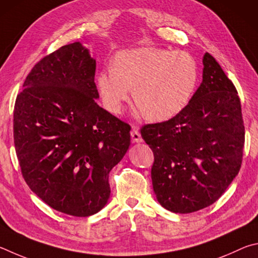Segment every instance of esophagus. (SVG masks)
<instances>
[{
  "instance_id": "1",
  "label": "esophagus",
  "mask_w": 258,
  "mask_h": 258,
  "mask_svg": "<svg viewBox=\"0 0 258 258\" xmlns=\"http://www.w3.org/2000/svg\"><path fill=\"white\" fill-rule=\"evenodd\" d=\"M130 136H132V141L134 143H142L143 142L142 135H141V133H139L137 126H133L132 132H130Z\"/></svg>"
}]
</instances>
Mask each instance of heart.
Wrapping results in <instances>:
<instances>
[{"label": "heart", "mask_w": 258, "mask_h": 258, "mask_svg": "<svg viewBox=\"0 0 258 258\" xmlns=\"http://www.w3.org/2000/svg\"><path fill=\"white\" fill-rule=\"evenodd\" d=\"M198 66L188 52L138 47L119 52L108 69L98 72L96 84L104 104L120 113L132 96L138 113L168 120L188 105L196 89Z\"/></svg>", "instance_id": "obj_1"}]
</instances>
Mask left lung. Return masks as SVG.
Instances as JSON below:
<instances>
[{"mask_svg":"<svg viewBox=\"0 0 258 258\" xmlns=\"http://www.w3.org/2000/svg\"><path fill=\"white\" fill-rule=\"evenodd\" d=\"M203 66L202 84L188 105L172 119L141 130L154 153L157 202L173 213L213 204L241 166L245 126L237 89L210 53Z\"/></svg>","mask_w":258,"mask_h":258,"instance_id":"obj_1","label":"left lung"}]
</instances>
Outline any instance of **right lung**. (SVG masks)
Masks as SVG:
<instances>
[{"instance_id": "right-lung-1", "label": "right lung", "mask_w": 258, "mask_h": 258, "mask_svg": "<svg viewBox=\"0 0 258 258\" xmlns=\"http://www.w3.org/2000/svg\"><path fill=\"white\" fill-rule=\"evenodd\" d=\"M96 60L79 42L31 69L16 99L13 137L21 173L61 213L89 216L110 198V171L130 146V126L96 103Z\"/></svg>"}]
</instances>
